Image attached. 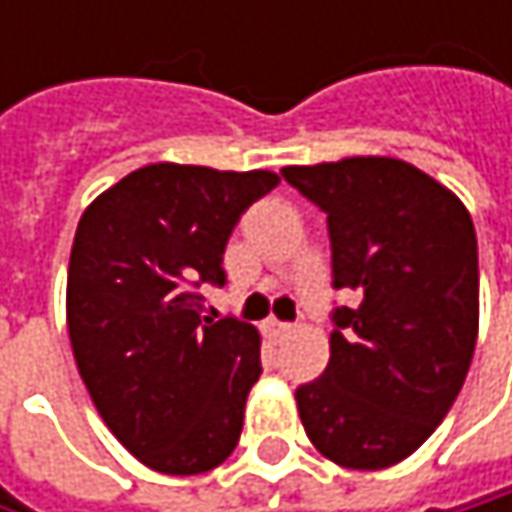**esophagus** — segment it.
I'll return each mask as SVG.
<instances>
[{"label": "esophagus", "instance_id": "obj_1", "mask_svg": "<svg viewBox=\"0 0 512 512\" xmlns=\"http://www.w3.org/2000/svg\"><path fill=\"white\" fill-rule=\"evenodd\" d=\"M260 329H263L269 338H284V335H290V332H293V326H290V323H281V320H275V317H266V320L260 323Z\"/></svg>", "mask_w": 512, "mask_h": 512}]
</instances>
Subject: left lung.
Segmentation results:
<instances>
[{
    "label": "left lung",
    "instance_id": "8db88e82",
    "mask_svg": "<svg viewBox=\"0 0 512 512\" xmlns=\"http://www.w3.org/2000/svg\"><path fill=\"white\" fill-rule=\"evenodd\" d=\"M284 180L329 219L335 308L329 364L296 388L311 445L376 471L415 454L460 394L477 344V237L460 198L394 156L287 165Z\"/></svg>",
    "mask_w": 512,
    "mask_h": 512
}]
</instances>
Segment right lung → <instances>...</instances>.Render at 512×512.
<instances>
[{"label": "right lung", "mask_w": 512, "mask_h": 512, "mask_svg": "<svg viewBox=\"0 0 512 512\" xmlns=\"http://www.w3.org/2000/svg\"><path fill=\"white\" fill-rule=\"evenodd\" d=\"M275 171L154 162L97 195L67 269V332L79 376L115 439L162 474H201L231 457L260 376V335L201 320V281L225 284L240 216Z\"/></svg>", "instance_id": "add662e5"}]
</instances>
